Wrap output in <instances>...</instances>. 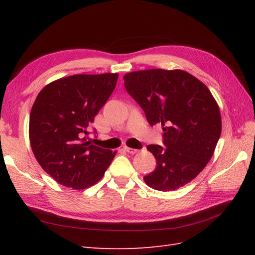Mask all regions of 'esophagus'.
<instances>
[{"instance_id":"esophagus-1","label":"esophagus","mask_w":255,"mask_h":255,"mask_svg":"<svg viewBox=\"0 0 255 255\" xmlns=\"http://www.w3.org/2000/svg\"><path fill=\"white\" fill-rule=\"evenodd\" d=\"M125 150L128 152V153H129V154H135V153H137L138 152V150L137 149H133V148H128V146H126L125 148Z\"/></svg>"}]
</instances>
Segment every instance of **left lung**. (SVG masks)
<instances>
[{"label":"left lung","mask_w":255,"mask_h":255,"mask_svg":"<svg viewBox=\"0 0 255 255\" xmlns=\"http://www.w3.org/2000/svg\"><path fill=\"white\" fill-rule=\"evenodd\" d=\"M125 87L150 126L160 123L164 144L146 146L156 168L143 176L149 187L171 191L186 185L211 160L221 134L219 106L205 85L183 70L127 73Z\"/></svg>","instance_id":"obj_1"}]
</instances>
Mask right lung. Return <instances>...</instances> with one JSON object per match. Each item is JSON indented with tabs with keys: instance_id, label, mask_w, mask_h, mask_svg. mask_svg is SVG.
Here are the masks:
<instances>
[{
	"instance_id": "right-lung-1",
	"label": "right lung",
	"mask_w": 255,
	"mask_h": 255,
	"mask_svg": "<svg viewBox=\"0 0 255 255\" xmlns=\"http://www.w3.org/2000/svg\"><path fill=\"white\" fill-rule=\"evenodd\" d=\"M118 73L75 74L38 94L29 115V141L43 170L76 190L102 179L116 153L88 140L89 127L114 91Z\"/></svg>"
}]
</instances>
